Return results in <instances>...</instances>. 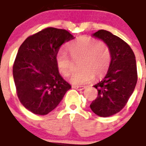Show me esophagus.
Masks as SVG:
<instances>
[{
  "mask_svg": "<svg viewBox=\"0 0 146 146\" xmlns=\"http://www.w3.org/2000/svg\"><path fill=\"white\" fill-rule=\"evenodd\" d=\"M85 86H73V88L77 89L78 91H82L84 89H85Z\"/></svg>",
  "mask_w": 146,
  "mask_h": 146,
  "instance_id": "obj_1",
  "label": "esophagus"
}]
</instances>
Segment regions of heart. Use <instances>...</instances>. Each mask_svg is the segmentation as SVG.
Returning <instances> with one entry per match:
<instances>
[{"mask_svg": "<svg viewBox=\"0 0 146 146\" xmlns=\"http://www.w3.org/2000/svg\"><path fill=\"white\" fill-rule=\"evenodd\" d=\"M67 50L73 59H80V70L73 74L70 82L81 85L95 77L102 76L110 66L111 51L105 42L98 41L94 37L83 36L67 45ZM55 63L59 73L69 76L74 70L72 59L64 50H59L55 56Z\"/></svg>", "mask_w": 146, "mask_h": 146, "instance_id": "b5f03b06", "label": "heart"}]
</instances>
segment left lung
Masks as SVG:
<instances>
[{
    "label": "left lung",
    "instance_id": "1",
    "mask_svg": "<svg viewBox=\"0 0 146 146\" xmlns=\"http://www.w3.org/2000/svg\"><path fill=\"white\" fill-rule=\"evenodd\" d=\"M93 36L102 40L111 51V62L106 75L94 87L98 97L90 107L99 116L107 117L124 107L135 90L138 80L137 66L131 47L119 36L100 30Z\"/></svg>",
    "mask_w": 146,
    "mask_h": 146
}]
</instances>
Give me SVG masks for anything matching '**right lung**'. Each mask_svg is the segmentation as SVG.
I'll use <instances>...</instances> for the list:
<instances>
[{
    "label": "right lung",
    "instance_id": "right-lung-1",
    "mask_svg": "<svg viewBox=\"0 0 146 146\" xmlns=\"http://www.w3.org/2000/svg\"><path fill=\"white\" fill-rule=\"evenodd\" d=\"M73 38L67 30L48 27L28 36L19 48L13 65L16 93L34 114L51 112L71 88L59 74L55 56L61 45Z\"/></svg>",
    "mask_w": 146,
    "mask_h": 146
}]
</instances>
